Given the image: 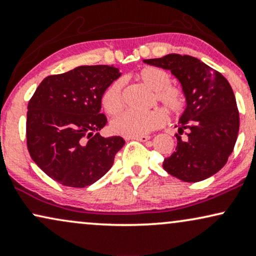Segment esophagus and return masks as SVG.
I'll return each instance as SVG.
<instances>
[{
    "label": "esophagus",
    "instance_id": "obj_1",
    "mask_svg": "<svg viewBox=\"0 0 256 256\" xmlns=\"http://www.w3.org/2000/svg\"><path fill=\"white\" fill-rule=\"evenodd\" d=\"M134 140H140V142H148V140H150V136H146V134H143V136H137V137H134Z\"/></svg>",
    "mask_w": 256,
    "mask_h": 256
}]
</instances>
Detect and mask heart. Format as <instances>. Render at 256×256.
<instances>
[{
	"label": "heart",
	"mask_w": 256,
	"mask_h": 256,
	"mask_svg": "<svg viewBox=\"0 0 256 256\" xmlns=\"http://www.w3.org/2000/svg\"><path fill=\"white\" fill-rule=\"evenodd\" d=\"M136 78L152 90V101H156L171 114H179L186 106V98L180 88L171 85V77L165 70L146 66L136 73ZM101 104L106 113L116 116L124 107L122 82L120 79L112 82L102 94ZM166 122L165 113L161 110L146 112L128 110L120 114L110 122V130L116 134L126 137H137L158 128Z\"/></svg>",
	"instance_id": "1"
}]
</instances>
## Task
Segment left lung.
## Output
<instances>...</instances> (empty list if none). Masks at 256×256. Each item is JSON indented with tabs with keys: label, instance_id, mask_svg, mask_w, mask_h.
Segmentation results:
<instances>
[{
	"label": "left lung",
	"instance_id": "1",
	"mask_svg": "<svg viewBox=\"0 0 256 256\" xmlns=\"http://www.w3.org/2000/svg\"><path fill=\"white\" fill-rule=\"evenodd\" d=\"M144 62L170 70L186 98L176 152L164 160V168L188 183L210 177L228 162L238 134L240 113L231 85L222 73L190 55L168 54Z\"/></svg>",
	"mask_w": 256,
	"mask_h": 256
}]
</instances>
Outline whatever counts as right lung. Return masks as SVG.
Instances as JSON below:
<instances>
[{
  "instance_id": "1",
  "label": "right lung",
  "mask_w": 256,
  "mask_h": 256,
  "mask_svg": "<svg viewBox=\"0 0 256 256\" xmlns=\"http://www.w3.org/2000/svg\"><path fill=\"white\" fill-rule=\"evenodd\" d=\"M120 77L116 67L79 66L48 76L28 106L26 143L32 160L58 183L89 186L110 171L125 140L98 132L107 124L101 110L106 88Z\"/></svg>"
}]
</instances>
